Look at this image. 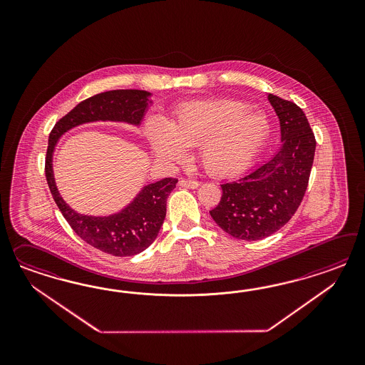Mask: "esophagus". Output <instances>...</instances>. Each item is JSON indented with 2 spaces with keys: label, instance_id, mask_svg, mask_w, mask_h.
<instances>
[{
  "label": "esophagus",
  "instance_id": "34e87169",
  "mask_svg": "<svg viewBox=\"0 0 365 365\" xmlns=\"http://www.w3.org/2000/svg\"><path fill=\"white\" fill-rule=\"evenodd\" d=\"M179 186L185 188H197L199 186V182L198 180H192V179H180Z\"/></svg>",
  "mask_w": 365,
  "mask_h": 365
}]
</instances>
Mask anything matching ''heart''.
I'll use <instances>...</instances> for the list:
<instances>
[{
    "label": "heart",
    "mask_w": 365,
    "mask_h": 365,
    "mask_svg": "<svg viewBox=\"0 0 365 365\" xmlns=\"http://www.w3.org/2000/svg\"><path fill=\"white\" fill-rule=\"evenodd\" d=\"M144 133L156 162L174 165L186 158L187 147L198 145L209 174L230 177L253 163L270 135V122L241 101L200 100L180 104L167 122L148 119Z\"/></svg>",
    "instance_id": "heart-1"
}]
</instances>
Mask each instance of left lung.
<instances>
[{"label":"left lung","mask_w":365,"mask_h":365,"mask_svg":"<svg viewBox=\"0 0 365 365\" xmlns=\"http://www.w3.org/2000/svg\"><path fill=\"white\" fill-rule=\"evenodd\" d=\"M281 128V147L262 165L221 185L211 218L237 240L257 241L278 232L299 209L308 187L316 139L297 104L269 93Z\"/></svg>","instance_id":"left-lung-1"}]
</instances>
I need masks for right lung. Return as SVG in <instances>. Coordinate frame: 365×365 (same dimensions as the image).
<instances>
[{
  "label": "right lung",
  "instance_id": "right-lung-1",
  "mask_svg": "<svg viewBox=\"0 0 365 365\" xmlns=\"http://www.w3.org/2000/svg\"><path fill=\"white\" fill-rule=\"evenodd\" d=\"M151 93L140 89H113L78 103L49 133L45 159V175L57 207L78 237L107 255L130 257L145 250L158 237L166 218V203L178 179L165 178L145 185L122 210L110 215H87L73 210L56 186L53 154L64 133L81 124L96 122L125 123L139 127Z\"/></svg>",
  "mask_w": 365,
  "mask_h": 365
}]
</instances>
